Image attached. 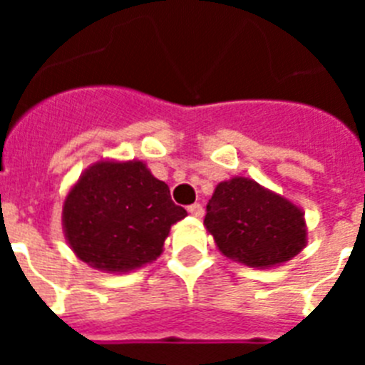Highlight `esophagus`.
Segmentation results:
<instances>
[{"label": "esophagus", "instance_id": "1", "mask_svg": "<svg viewBox=\"0 0 365 365\" xmlns=\"http://www.w3.org/2000/svg\"><path fill=\"white\" fill-rule=\"evenodd\" d=\"M188 212L193 215V217H201L202 215V206L199 202H193L192 206H188Z\"/></svg>", "mask_w": 365, "mask_h": 365}]
</instances>
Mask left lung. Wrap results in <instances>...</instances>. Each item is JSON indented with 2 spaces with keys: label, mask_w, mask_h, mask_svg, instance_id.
Returning <instances> with one entry per match:
<instances>
[{
  "label": "left lung",
  "mask_w": 365,
  "mask_h": 365,
  "mask_svg": "<svg viewBox=\"0 0 365 365\" xmlns=\"http://www.w3.org/2000/svg\"><path fill=\"white\" fill-rule=\"evenodd\" d=\"M303 210L247 177L215 186L206 205L205 227L219 252L254 269L279 267L307 245Z\"/></svg>",
  "instance_id": "left-lung-1"
}]
</instances>
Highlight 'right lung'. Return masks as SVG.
I'll use <instances>...</instances> for the list:
<instances>
[{
  "label": "right lung",
  "instance_id": "add662e5",
  "mask_svg": "<svg viewBox=\"0 0 365 365\" xmlns=\"http://www.w3.org/2000/svg\"><path fill=\"white\" fill-rule=\"evenodd\" d=\"M186 215L143 160H98L67 192L62 225L78 259L120 274L153 263Z\"/></svg>",
  "mask_w": 365,
  "mask_h": 365
}]
</instances>
